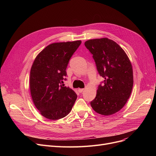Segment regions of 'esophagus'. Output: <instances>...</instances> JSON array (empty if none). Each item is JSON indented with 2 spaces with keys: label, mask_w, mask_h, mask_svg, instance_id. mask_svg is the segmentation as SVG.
<instances>
[{
  "label": "esophagus",
  "mask_w": 156,
  "mask_h": 156,
  "mask_svg": "<svg viewBox=\"0 0 156 156\" xmlns=\"http://www.w3.org/2000/svg\"><path fill=\"white\" fill-rule=\"evenodd\" d=\"M84 88H79L78 90V92H80V93H81L82 92H83L84 91Z\"/></svg>",
  "instance_id": "esophagus-1"
}]
</instances>
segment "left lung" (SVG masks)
<instances>
[{
  "label": "left lung",
  "mask_w": 156,
  "mask_h": 156,
  "mask_svg": "<svg viewBox=\"0 0 156 156\" xmlns=\"http://www.w3.org/2000/svg\"><path fill=\"white\" fill-rule=\"evenodd\" d=\"M85 45L93 55L100 76L104 78L90 105L96 112L111 115L124 107L132 93V64L123 49L109 38L89 40Z\"/></svg>",
  "instance_id": "8db88e82"
}]
</instances>
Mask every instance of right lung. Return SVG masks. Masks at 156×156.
Masks as SVG:
<instances>
[{
  "label": "right lung",
  "mask_w": 156,
  "mask_h": 156,
  "mask_svg": "<svg viewBox=\"0 0 156 156\" xmlns=\"http://www.w3.org/2000/svg\"><path fill=\"white\" fill-rule=\"evenodd\" d=\"M81 43H54L41 51L32 64L30 87L32 100L42 115L57 120L66 116L72 109L77 95L64 87L66 68L73 54Z\"/></svg>",
  "instance_id": "add662e5"
}]
</instances>
